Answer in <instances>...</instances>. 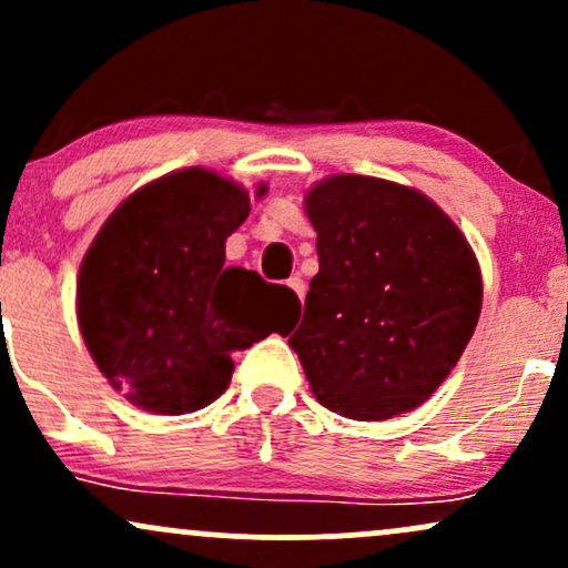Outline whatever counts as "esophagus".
I'll return each mask as SVG.
<instances>
[{"label":"esophagus","instance_id":"esophagus-1","mask_svg":"<svg viewBox=\"0 0 568 568\" xmlns=\"http://www.w3.org/2000/svg\"><path fill=\"white\" fill-rule=\"evenodd\" d=\"M288 285L293 288V293H296L298 298H304V280L298 277V275H293V277H288Z\"/></svg>","mask_w":568,"mask_h":568}]
</instances>
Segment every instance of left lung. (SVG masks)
Returning <instances> with one entry per match:
<instances>
[{"label":"left lung","mask_w":568,"mask_h":568,"mask_svg":"<svg viewBox=\"0 0 568 568\" xmlns=\"http://www.w3.org/2000/svg\"><path fill=\"white\" fill-rule=\"evenodd\" d=\"M321 272L288 338L312 395L357 422L427 400L459 363L484 283L470 243L416 189L342 173L306 192Z\"/></svg>","instance_id":"8db88e82"}]
</instances>
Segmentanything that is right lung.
Segmentation results:
<instances>
[{
  "label": "right lung",
  "instance_id": "right-lung-1",
  "mask_svg": "<svg viewBox=\"0 0 568 568\" xmlns=\"http://www.w3.org/2000/svg\"><path fill=\"white\" fill-rule=\"evenodd\" d=\"M247 213L243 186L184 168L135 189L95 234L77 277V321L98 371L133 406L205 408L230 387L232 352L283 334L298 312L291 288L224 266L226 237Z\"/></svg>",
  "mask_w": 568,
  "mask_h": 568
}]
</instances>
